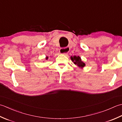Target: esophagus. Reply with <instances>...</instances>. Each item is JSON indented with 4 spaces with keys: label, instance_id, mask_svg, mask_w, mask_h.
<instances>
[{
    "label": "esophagus",
    "instance_id": "1",
    "mask_svg": "<svg viewBox=\"0 0 122 122\" xmlns=\"http://www.w3.org/2000/svg\"><path fill=\"white\" fill-rule=\"evenodd\" d=\"M69 50H70V48L68 47H67L66 48H61L59 50V52L61 54L66 55L68 53Z\"/></svg>",
    "mask_w": 122,
    "mask_h": 122
}]
</instances>
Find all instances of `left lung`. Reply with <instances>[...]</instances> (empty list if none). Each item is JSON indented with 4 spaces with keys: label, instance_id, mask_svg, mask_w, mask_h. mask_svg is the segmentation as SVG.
<instances>
[{
    "label": "left lung",
    "instance_id": "left-lung-1",
    "mask_svg": "<svg viewBox=\"0 0 122 122\" xmlns=\"http://www.w3.org/2000/svg\"><path fill=\"white\" fill-rule=\"evenodd\" d=\"M71 60L73 61V62H74V63L76 65L79 67V68H82L85 66V64L81 61V57L78 56H74L73 57L71 56Z\"/></svg>",
    "mask_w": 122,
    "mask_h": 122
}]
</instances>
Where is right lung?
Here are the masks:
<instances>
[{"label":"right lung","mask_w":122,"mask_h":122,"mask_svg":"<svg viewBox=\"0 0 122 122\" xmlns=\"http://www.w3.org/2000/svg\"><path fill=\"white\" fill-rule=\"evenodd\" d=\"M48 57L47 56L46 57V60H47V59H48Z\"/></svg>","instance_id":"add662e5"}]
</instances>
